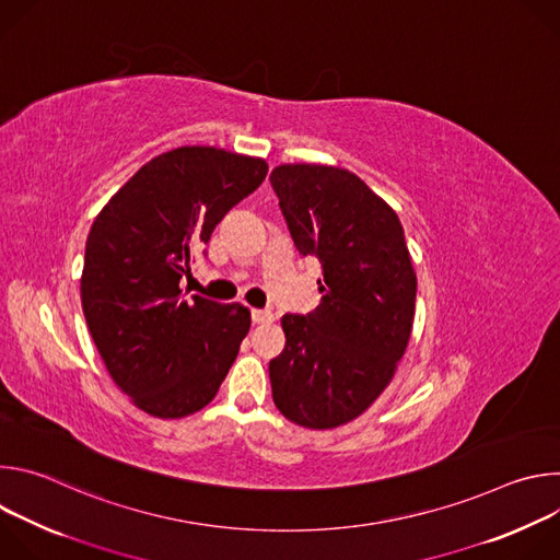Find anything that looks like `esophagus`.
Wrapping results in <instances>:
<instances>
[{
	"label": "esophagus",
	"mask_w": 560,
	"mask_h": 560,
	"mask_svg": "<svg viewBox=\"0 0 560 560\" xmlns=\"http://www.w3.org/2000/svg\"><path fill=\"white\" fill-rule=\"evenodd\" d=\"M272 318H275V314L270 310H259V307L253 310V322L255 324H270Z\"/></svg>",
	"instance_id": "obj_1"
}]
</instances>
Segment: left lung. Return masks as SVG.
<instances>
[{
    "mask_svg": "<svg viewBox=\"0 0 560 560\" xmlns=\"http://www.w3.org/2000/svg\"><path fill=\"white\" fill-rule=\"evenodd\" d=\"M270 184L296 250L324 268L322 303L281 318L272 398L296 425L339 428L376 401L410 341L417 275L404 225L343 168L283 164Z\"/></svg>",
    "mask_w": 560,
    "mask_h": 560,
    "instance_id": "left-lung-1",
    "label": "left lung"
}]
</instances>
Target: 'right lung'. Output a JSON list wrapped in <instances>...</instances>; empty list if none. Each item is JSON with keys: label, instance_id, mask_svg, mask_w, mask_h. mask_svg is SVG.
<instances>
[{"label": "right lung", "instance_id": "1", "mask_svg": "<svg viewBox=\"0 0 560 560\" xmlns=\"http://www.w3.org/2000/svg\"><path fill=\"white\" fill-rule=\"evenodd\" d=\"M268 175L259 156L182 145L141 166L97 214L84 257L82 307L117 387L150 417L206 408L250 330V310L179 281L225 212Z\"/></svg>", "mask_w": 560, "mask_h": 560}]
</instances>
